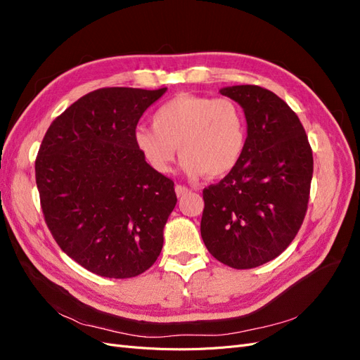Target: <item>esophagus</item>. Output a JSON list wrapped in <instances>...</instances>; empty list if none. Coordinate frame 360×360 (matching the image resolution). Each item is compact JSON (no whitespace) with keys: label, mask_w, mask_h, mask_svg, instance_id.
I'll list each match as a JSON object with an SVG mask.
<instances>
[{"label":"esophagus","mask_w":360,"mask_h":360,"mask_svg":"<svg viewBox=\"0 0 360 360\" xmlns=\"http://www.w3.org/2000/svg\"><path fill=\"white\" fill-rule=\"evenodd\" d=\"M188 192H191V189H188L186 186H181V184H177V186H176L177 197H183V195H186Z\"/></svg>","instance_id":"1"}]
</instances>
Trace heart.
<instances>
[{"instance_id": "heart-1", "label": "heart", "mask_w": 360, "mask_h": 360, "mask_svg": "<svg viewBox=\"0 0 360 360\" xmlns=\"http://www.w3.org/2000/svg\"><path fill=\"white\" fill-rule=\"evenodd\" d=\"M134 141L159 174L171 172L179 148L181 168L191 179L224 177L243 156L246 120L240 106L226 97L179 94L158 108L153 127L135 130Z\"/></svg>"}]
</instances>
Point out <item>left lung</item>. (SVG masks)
Returning a JSON list of instances; mask_svg holds the SVG:
<instances>
[{
    "mask_svg": "<svg viewBox=\"0 0 360 360\" xmlns=\"http://www.w3.org/2000/svg\"><path fill=\"white\" fill-rule=\"evenodd\" d=\"M243 108L246 147L238 165L202 191L201 237L233 269H252L281 255L308 209L312 150L299 117L258 85L221 89Z\"/></svg>",
    "mask_w": 360,
    "mask_h": 360,
    "instance_id": "8db88e82",
    "label": "left lung"
}]
</instances>
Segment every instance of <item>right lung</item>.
I'll list each match as a JSON object with an SVG mask.
<instances>
[{"label": "right lung", "instance_id": "1", "mask_svg": "<svg viewBox=\"0 0 360 360\" xmlns=\"http://www.w3.org/2000/svg\"><path fill=\"white\" fill-rule=\"evenodd\" d=\"M167 89H99L53 120L36 159L51 234L91 274L134 278L155 264L177 202L174 181L151 169L134 134Z\"/></svg>", "mask_w": 360, "mask_h": 360}]
</instances>
